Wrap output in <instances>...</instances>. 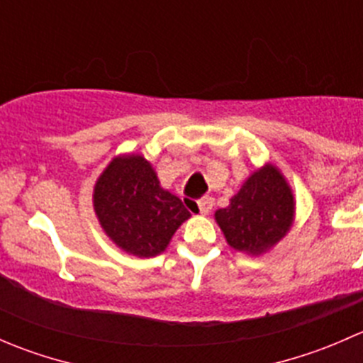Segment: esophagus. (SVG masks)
Masks as SVG:
<instances>
[{
	"label": "esophagus",
	"instance_id": "1",
	"mask_svg": "<svg viewBox=\"0 0 363 363\" xmlns=\"http://www.w3.org/2000/svg\"><path fill=\"white\" fill-rule=\"evenodd\" d=\"M211 208H212V199L211 196H205V199H202V200H199V211H200V214H208V212H211Z\"/></svg>",
	"mask_w": 363,
	"mask_h": 363
}]
</instances>
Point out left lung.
Listing matches in <instances>:
<instances>
[{
    "label": "left lung",
    "mask_w": 363,
    "mask_h": 363,
    "mask_svg": "<svg viewBox=\"0 0 363 363\" xmlns=\"http://www.w3.org/2000/svg\"><path fill=\"white\" fill-rule=\"evenodd\" d=\"M214 219L230 247L251 256L263 255L294 226L291 186L276 164H263L244 181L228 207L214 212Z\"/></svg>",
    "instance_id": "1"
}]
</instances>
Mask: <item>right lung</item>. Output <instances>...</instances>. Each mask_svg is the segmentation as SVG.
I'll return each instance as SVG.
<instances>
[{
    "label": "right lung",
    "instance_id": "right-lung-1",
    "mask_svg": "<svg viewBox=\"0 0 363 363\" xmlns=\"http://www.w3.org/2000/svg\"><path fill=\"white\" fill-rule=\"evenodd\" d=\"M93 207L108 239L138 258L163 252L179 226L191 218L179 196L161 188L151 161L133 152L116 156L101 172Z\"/></svg>",
    "mask_w": 363,
    "mask_h": 363
}]
</instances>
